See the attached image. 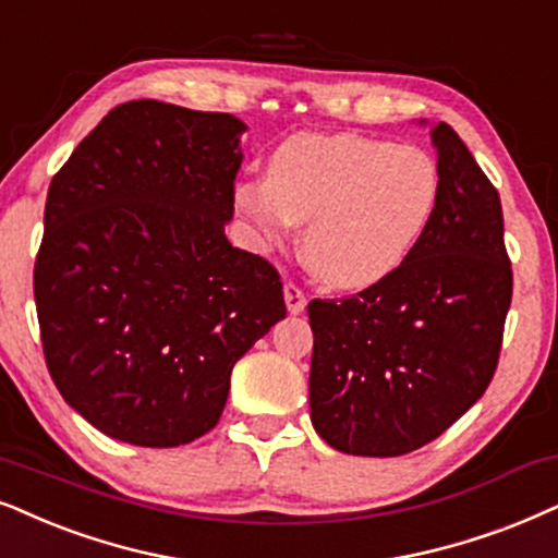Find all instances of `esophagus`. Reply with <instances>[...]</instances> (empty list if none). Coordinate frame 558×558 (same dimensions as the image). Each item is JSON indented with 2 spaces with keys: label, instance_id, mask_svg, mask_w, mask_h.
Returning a JSON list of instances; mask_svg holds the SVG:
<instances>
[{
  "label": "esophagus",
  "instance_id": "1",
  "mask_svg": "<svg viewBox=\"0 0 558 558\" xmlns=\"http://www.w3.org/2000/svg\"><path fill=\"white\" fill-rule=\"evenodd\" d=\"M283 295H286V306L291 314H301L306 308V293L301 291L295 283H286L283 286Z\"/></svg>",
  "mask_w": 558,
  "mask_h": 558
}]
</instances>
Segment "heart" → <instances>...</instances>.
Listing matches in <instances>:
<instances>
[{"mask_svg": "<svg viewBox=\"0 0 558 558\" xmlns=\"http://www.w3.org/2000/svg\"><path fill=\"white\" fill-rule=\"evenodd\" d=\"M435 161L414 146L357 133H299L267 161V180H239L234 208L259 244L303 229V259L327 286L361 291L389 278L429 227Z\"/></svg>", "mask_w": 558, "mask_h": 558, "instance_id": "b5f03b06", "label": "heart"}]
</instances>
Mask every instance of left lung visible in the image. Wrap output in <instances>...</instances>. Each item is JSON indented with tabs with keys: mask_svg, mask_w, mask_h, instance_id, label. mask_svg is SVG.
Masks as SVG:
<instances>
[{
	"mask_svg": "<svg viewBox=\"0 0 558 558\" xmlns=\"http://www.w3.org/2000/svg\"><path fill=\"white\" fill-rule=\"evenodd\" d=\"M437 206L404 263L348 299H314L312 425L350 456L412 453L497 371L512 267L499 193L448 123L433 129Z\"/></svg>",
	"mask_w": 558,
	"mask_h": 558,
	"instance_id": "1",
	"label": "left lung"
}]
</instances>
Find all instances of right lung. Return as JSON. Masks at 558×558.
Listing matches in <instances>:
<instances>
[{
    "label": "right lung",
    "mask_w": 558,
    "mask_h": 558,
    "mask_svg": "<svg viewBox=\"0 0 558 558\" xmlns=\"http://www.w3.org/2000/svg\"><path fill=\"white\" fill-rule=\"evenodd\" d=\"M244 131L229 112L123 102L51 180L33 272L44 355L108 437L206 435L239 357L286 316L278 270L223 234Z\"/></svg>",
    "instance_id": "add662e5"
}]
</instances>
